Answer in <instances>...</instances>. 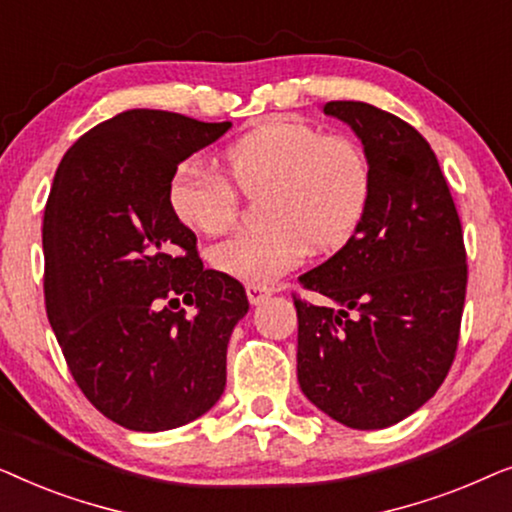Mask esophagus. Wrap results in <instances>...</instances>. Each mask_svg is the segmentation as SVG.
<instances>
[{"instance_id": "esophagus-1", "label": "esophagus", "mask_w": 512, "mask_h": 512, "mask_svg": "<svg viewBox=\"0 0 512 512\" xmlns=\"http://www.w3.org/2000/svg\"><path fill=\"white\" fill-rule=\"evenodd\" d=\"M272 296L270 286H261V284H247V298L251 305H261L265 298Z\"/></svg>"}]
</instances>
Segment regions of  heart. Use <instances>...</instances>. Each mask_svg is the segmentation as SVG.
I'll return each mask as SVG.
<instances>
[{"instance_id":"obj_1","label":"heart","mask_w":512,"mask_h":512,"mask_svg":"<svg viewBox=\"0 0 512 512\" xmlns=\"http://www.w3.org/2000/svg\"><path fill=\"white\" fill-rule=\"evenodd\" d=\"M228 179L205 158L174 167L167 184L172 214L198 233H221L235 219L237 193L263 195L268 228L235 233L209 249L223 275L247 284H272L310 251L345 244L366 214L373 170L359 142L324 135L310 123L268 118L226 151Z\"/></svg>"}]
</instances>
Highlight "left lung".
<instances>
[{
	"label": "left lung",
	"instance_id": "obj_1",
	"mask_svg": "<svg viewBox=\"0 0 512 512\" xmlns=\"http://www.w3.org/2000/svg\"><path fill=\"white\" fill-rule=\"evenodd\" d=\"M361 139L373 170L366 214L345 247L298 282V384L349 429H384L422 408L457 352L466 298L461 221L436 153L366 102H326Z\"/></svg>",
	"mask_w": 512,
	"mask_h": 512
}]
</instances>
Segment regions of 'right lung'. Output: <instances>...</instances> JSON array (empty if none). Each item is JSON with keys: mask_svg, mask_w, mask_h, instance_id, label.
<instances>
[{"mask_svg": "<svg viewBox=\"0 0 512 512\" xmlns=\"http://www.w3.org/2000/svg\"><path fill=\"white\" fill-rule=\"evenodd\" d=\"M233 123L130 109L74 142L44 212L46 312L76 384L130 431H170L226 389L244 286L202 268L167 184L181 160ZM184 297L196 312L174 313Z\"/></svg>", "mask_w": 512, "mask_h": 512, "instance_id": "add662e5", "label": "right lung"}]
</instances>
